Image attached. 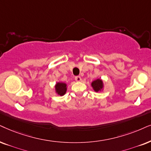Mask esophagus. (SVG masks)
<instances>
[{
  "label": "esophagus",
  "instance_id": "34e87169",
  "mask_svg": "<svg viewBox=\"0 0 151 151\" xmlns=\"http://www.w3.org/2000/svg\"><path fill=\"white\" fill-rule=\"evenodd\" d=\"M74 79H75L77 81H80L81 80V78L80 76H76V77H74Z\"/></svg>",
  "mask_w": 151,
  "mask_h": 151
}]
</instances>
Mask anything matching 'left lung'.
Masks as SVG:
<instances>
[{"label":"left lung","mask_w":151,"mask_h":151,"mask_svg":"<svg viewBox=\"0 0 151 151\" xmlns=\"http://www.w3.org/2000/svg\"><path fill=\"white\" fill-rule=\"evenodd\" d=\"M92 86H93V88H94L95 91L98 92V91H100V90L102 88V87H103L102 81V80H100V79L95 80V81H93Z\"/></svg>","instance_id":"8db88e82"}]
</instances>
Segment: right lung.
Returning <instances> with one entry per match:
<instances>
[{"label":"right lung","mask_w":151,"mask_h":151,"mask_svg":"<svg viewBox=\"0 0 151 151\" xmlns=\"http://www.w3.org/2000/svg\"><path fill=\"white\" fill-rule=\"evenodd\" d=\"M67 86L64 83H57L56 85V90L58 94L60 95H63L66 93Z\"/></svg>","instance_id":"add662e5"}]
</instances>
